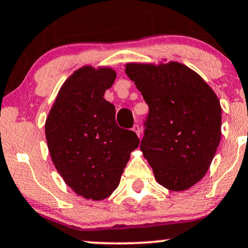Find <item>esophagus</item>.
<instances>
[{
    "instance_id": "1",
    "label": "esophagus",
    "mask_w": 248,
    "mask_h": 248,
    "mask_svg": "<svg viewBox=\"0 0 248 248\" xmlns=\"http://www.w3.org/2000/svg\"><path fill=\"white\" fill-rule=\"evenodd\" d=\"M132 131H135V132L137 133V136L140 138V127H139V125H135V126L132 127Z\"/></svg>"
}]
</instances>
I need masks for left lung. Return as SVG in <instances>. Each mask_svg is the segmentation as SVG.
I'll return each mask as SVG.
<instances>
[{
	"instance_id": "obj_1",
	"label": "left lung",
	"mask_w": 248,
	"mask_h": 248,
	"mask_svg": "<svg viewBox=\"0 0 248 248\" xmlns=\"http://www.w3.org/2000/svg\"><path fill=\"white\" fill-rule=\"evenodd\" d=\"M125 73L150 108L140 150L156 182L187 190L204 177L222 136L217 95L183 63L129 62Z\"/></svg>"
}]
</instances>
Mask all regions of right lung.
<instances>
[{"instance_id":"right-lung-1","label":"right lung","mask_w":248,"mask_h":248,"mask_svg":"<svg viewBox=\"0 0 248 248\" xmlns=\"http://www.w3.org/2000/svg\"><path fill=\"white\" fill-rule=\"evenodd\" d=\"M115 78L111 67L77 69L61 86L45 122L58 173L86 200L101 201L115 191L139 145L133 131L116 124L115 107L103 97Z\"/></svg>"}]
</instances>
